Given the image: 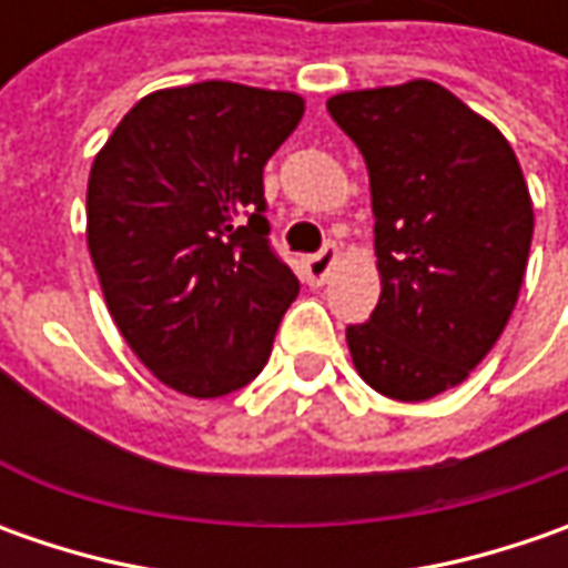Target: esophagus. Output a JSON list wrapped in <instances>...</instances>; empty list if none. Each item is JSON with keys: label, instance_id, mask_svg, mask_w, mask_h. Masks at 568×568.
<instances>
[{"label": "esophagus", "instance_id": "obj_1", "mask_svg": "<svg viewBox=\"0 0 568 568\" xmlns=\"http://www.w3.org/2000/svg\"><path fill=\"white\" fill-rule=\"evenodd\" d=\"M335 258H338V246H335V243H325V246H322L318 252L306 255V258H303V272H306V281H310V284H322V281L328 277V272H332Z\"/></svg>", "mask_w": 568, "mask_h": 568}]
</instances>
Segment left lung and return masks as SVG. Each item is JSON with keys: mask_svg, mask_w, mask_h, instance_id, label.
<instances>
[{"mask_svg": "<svg viewBox=\"0 0 568 568\" xmlns=\"http://www.w3.org/2000/svg\"><path fill=\"white\" fill-rule=\"evenodd\" d=\"M332 120L361 148L382 294L347 347L366 385L426 402L490 354L513 316L535 211L513 144L436 81L347 91Z\"/></svg>", "mask_w": 568, "mask_h": 568, "instance_id": "1", "label": "left lung"}]
</instances>
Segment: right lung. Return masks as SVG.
Masks as SVG:
<instances>
[{
  "label": "right lung",
  "instance_id": "right-lung-1",
  "mask_svg": "<svg viewBox=\"0 0 568 568\" xmlns=\"http://www.w3.org/2000/svg\"><path fill=\"white\" fill-rule=\"evenodd\" d=\"M303 98L199 81L142 98L88 180V250L110 316L158 379L221 398L268 363L300 294L274 252L262 170Z\"/></svg>",
  "mask_w": 568,
  "mask_h": 568
}]
</instances>
